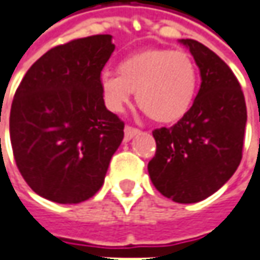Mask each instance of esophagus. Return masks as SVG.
<instances>
[{"label": "esophagus", "mask_w": 260, "mask_h": 260, "mask_svg": "<svg viewBox=\"0 0 260 260\" xmlns=\"http://www.w3.org/2000/svg\"><path fill=\"white\" fill-rule=\"evenodd\" d=\"M138 134H140V129H138V128H134V126H129V125L125 126V140H126V141L132 140V138L137 137Z\"/></svg>", "instance_id": "obj_1"}]
</instances>
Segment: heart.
I'll return each instance as SVG.
<instances>
[{
	"label": "heart",
	"mask_w": 260,
	"mask_h": 260,
	"mask_svg": "<svg viewBox=\"0 0 260 260\" xmlns=\"http://www.w3.org/2000/svg\"><path fill=\"white\" fill-rule=\"evenodd\" d=\"M119 75L103 71L102 96L112 112H122L137 93L140 108L158 123L170 125L183 119L198 90L197 65L190 55L170 49H142L123 58Z\"/></svg>",
	"instance_id": "1"
}]
</instances>
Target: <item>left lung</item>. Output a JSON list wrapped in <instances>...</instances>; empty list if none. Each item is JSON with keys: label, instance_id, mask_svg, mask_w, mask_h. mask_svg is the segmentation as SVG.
Segmentation results:
<instances>
[{"label": "left lung", "instance_id": "8db88e82", "mask_svg": "<svg viewBox=\"0 0 260 260\" xmlns=\"http://www.w3.org/2000/svg\"><path fill=\"white\" fill-rule=\"evenodd\" d=\"M201 73V87L186 116L152 132L155 155L148 173L155 189L180 204L217 192L242 160L247 120L242 87L229 65L197 40L180 39Z\"/></svg>", "mask_w": 260, "mask_h": 260}]
</instances>
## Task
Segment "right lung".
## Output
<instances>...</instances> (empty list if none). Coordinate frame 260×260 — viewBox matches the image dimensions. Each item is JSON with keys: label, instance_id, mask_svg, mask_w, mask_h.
I'll return each mask as SVG.
<instances>
[{"label": "right lung", "instance_id": "obj_1", "mask_svg": "<svg viewBox=\"0 0 260 260\" xmlns=\"http://www.w3.org/2000/svg\"><path fill=\"white\" fill-rule=\"evenodd\" d=\"M115 51L110 35L52 48L30 67L10 113L18 170L38 195L78 204L102 187L123 122L105 106L100 74Z\"/></svg>", "mask_w": 260, "mask_h": 260}]
</instances>
